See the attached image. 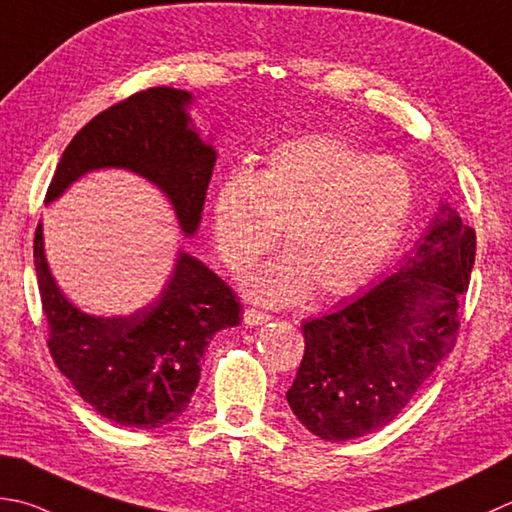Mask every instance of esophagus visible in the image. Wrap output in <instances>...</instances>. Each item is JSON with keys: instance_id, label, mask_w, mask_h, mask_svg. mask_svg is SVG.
I'll list each match as a JSON object with an SVG mask.
<instances>
[{"instance_id": "1", "label": "esophagus", "mask_w": 512, "mask_h": 512, "mask_svg": "<svg viewBox=\"0 0 512 512\" xmlns=\"http://www.w3.org/2000/svg\"><path fill=\"white\" fill-rule=\"evenodd\" d=\"M268 319H270V315L264 313V310H257V308H246L244 310V322L248 326H259V324L268 322Z\"/></svg>"}]
</instances>
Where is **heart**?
I'll list each match as a JSON object with an SVG mask.
<instances>
[{
    "label": "heart",
    "mask_w": 512,
    "mask_h": 512,
    "mask_svg": "<svg viewBox=\"0 0 512 512\" xmlns=\"http://www.w3.org/2000/svg\"><path fill=\"white\" fill-rule=\"evenodd\" d=\"M415 184L404 164L333 135L277 146L262 173L239 168L217 184L213 233L219 255L242 275L277 248L288 253L248 275L264 304L355 295L377 277L413 213Z\"/></svg>",
    "instance_id": "1"
}]
</instances>
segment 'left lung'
I'll list each match as a JSON object with an SVG mask.
<instances>
[{"label":"left lung","instance_id":"1","mask_svg":"<svg viewBox=\"0 0 512 512\" xmlns=\"http://www.w3.org/2000/svg\"><path fill=\"white\" fill-rule=\"evenodd\" d=\"M475 248V230L442 206L422 242L382 284L304 322V357L286 399L310 433L348 442L402 413L455 348Z\"/></svg>","mask_w":512,"mask_h":512}]
</instances>
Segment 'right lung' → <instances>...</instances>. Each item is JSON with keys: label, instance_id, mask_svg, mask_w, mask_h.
Listing matches in <instances>:
<instances>
[{"label": "right lung", "instance_id": "obj_1", "mask_svg": "<svg viewBox=\"0 0 512 512\" xmlns=\"http://www.w3.org/2000/svg\"><path fill=\"white\" fill-rule=\"evenodd\" d=\"M190 93L155 86L102 110L70 139L46 190V204L95 168H128L164 190L179 226L193 235L215 166V150L190 126ZM35 270L48 350L84 402L128 428H159L184 413L199 382V359L222 328L242 322L224 279L186 253L153 304L128 317H95L57 288L35 230Z\"/></svg>", "mask_w": 512, "mask_h": 512}]
</instances>
